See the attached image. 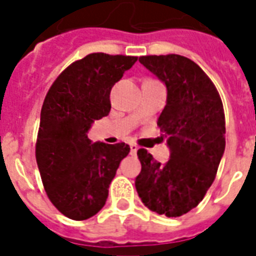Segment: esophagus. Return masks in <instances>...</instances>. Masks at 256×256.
Returning a JSON list of instances; mask_svg holds the SVG:
<instances>
[{
	"mask_svg": "<svg viewBox=\"0 0 256 256\" xmlns=\"http://www.w3.org/2000/svg\"><path fill=\"white\" fill-rule=\"evenodd\" d=\"M137 150H138V146L136 144H130V154L132 155H136L137 154Z\"/></svg>",
	"mask_w": 256,
	"mask_h": 256,
	"instance_id": "obj_1",
	"label": "esophagus"
}]
</instances>
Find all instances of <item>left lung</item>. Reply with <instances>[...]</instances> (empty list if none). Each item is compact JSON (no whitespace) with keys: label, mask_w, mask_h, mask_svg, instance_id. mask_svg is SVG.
<instances>
[{"label":"left lung","mask_w":256,"mask_h":256,"mask_svg":"<svg viewBox=\"0 0 256 256\" xmlns=\"http://www.w3.org/2000/svg\"><path fill=\"white\" fill-rule=\"evenodd\" d=\"M140 63L167 88L158 126L167 137L170 159L154 160L138 150L136 189L156 214L181 216L194 208L214 182L225 150V114L220 93L198 64L180 54L141 56Z\"/></svg>","instance_id":"obj_1"}]
</instances>
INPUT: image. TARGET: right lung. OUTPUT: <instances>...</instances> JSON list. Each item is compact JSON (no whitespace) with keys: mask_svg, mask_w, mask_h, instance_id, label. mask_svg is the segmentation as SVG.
Segmentation results:
<instances>
[{"mask_svg":"<svg viewBox=\"0 0 256 256\" xmlns=\"http://www.w3.org/2000/svg\"><path fill=\"white\" fill-rule=\"evenodd\" d=\"M136 56L90 53L70 64L48 92L41 110L36 158L48 198L74 220L100 211L119 163L130 152L124 142H92L88 130L111 111L110 93Z\"/></svg>","mask_w":256,"mask_h":256,"instance_id":"right-lung-1","label":"right lung"}]
</instances>
